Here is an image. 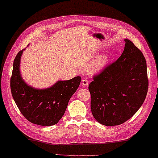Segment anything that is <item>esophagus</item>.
<instances>
[{
  "label": "esophagus",
  "instance_id": "obj_1",
  "mask_svg": "<svg viewBox=\"0 0 158 158\" xmlns=\"http://www.w3.org/2000/svg\"><path fill=\"white\" fill-rule=\"evenodd\" d=\"M81 84L83 86H87L88 85V81L87 80V79H83L81 81Z\"/></svg>",
  "mask_w": 158,
  "mask_h": 158
}]
</instances>
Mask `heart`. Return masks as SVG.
<instances>
[{
    "label": "heart",
    "mask_w": 158,
    "mask_h": 158,
    "mask_svg": "<svg viewBox=\"0 0 158 158\" xmlns=\"http://www.w3.org/2000/svg\"><path fill=\"white\" fill-rule=\"evenodd\" d=\"M107 62H108V56H103L100 57V58H98L96 61L94 62L92 65L90 66L89 71L92 73L100 72V70H102L105 68Z\"/></svg>",
    "instance_id": "b5f03b06"
}]
</instances>
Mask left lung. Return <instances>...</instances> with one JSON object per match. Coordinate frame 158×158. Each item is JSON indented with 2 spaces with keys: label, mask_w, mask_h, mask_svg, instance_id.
Instances as JSON below:
<instances>
[{
  "label": "left lung",
  "mask_w": 158,
  "mask_h": 158,
  "mask_svg": "<svg viewBox=\"0 0 158 158\" xmlns=\"http://www.w3.org/2000/svg\"><path fill=\"white\" fill-rule=\"evenodd\" d=\"M116 61L93 77L89 83L91 110L97 122L113 126L122 124L145 101L149 82L141 51L128 39Z\"/></svg>",
  "instance_id": "left-lung-1"
}]
</instances>
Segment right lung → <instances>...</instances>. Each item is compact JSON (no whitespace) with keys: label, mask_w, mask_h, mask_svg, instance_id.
<instances>
[{"label":"right lung","mask_w":158,"mask_h":158,"mask_svg":"<svg viewBox=\"0 0 158 158\" xmlns=\"http://www.w3.org/2000/svg\"><path fill=\"white\" fill-rule=\"evenodd\" d=\"M24 49L18 52L13 61L10 80L13 98L30 122L44 126L55 125L64 114L70 98L80 84L81 77L59 81L47 89L33 88L23 81L19 71L20 59Z\"/></svg>","instance_id":"1"}]
</instances>
